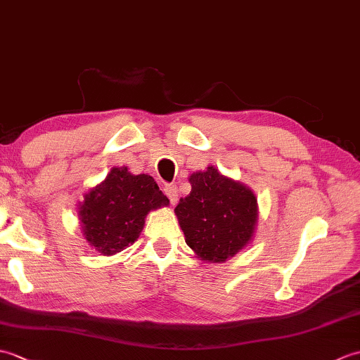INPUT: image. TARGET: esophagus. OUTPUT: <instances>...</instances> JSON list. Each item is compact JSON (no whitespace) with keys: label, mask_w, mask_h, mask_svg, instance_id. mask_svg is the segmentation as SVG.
Wrapping results in <instances>:
<instances>
[{"label":"esophagus","mask_w":360,"mask_h":360,"mask_svg":"<svg viewBox=\"0 0 360 360\" xmlns=\"http://www.w3.org/2000/svg\"><path fill=\"white\" fill-rule=\"evenodd\" d=\"M164 192L168 196V200H170L172 205L178 202V188H176V186H165Z\"/></svg>","instance_id":"34e87169"}]
</instances>
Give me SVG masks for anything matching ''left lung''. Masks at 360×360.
<instances>
[{
    "instance_id": "left-lung-1",
    "label": "left lung",
    "mask_w": 360,
    "mask_h": 360,
    "mask_svg": "<svg viewBox=\"0 0 360 360\" xmlns=\"http://www.w3.org/2000/svg\"><path fill=\"white\" fill-rule=\"evenodd\" d=\"M188 181L192 192L174 209L187 246L204 262L224 263L254 238L257 198L248 186L221 174L213 165L195 172Z\"/></svg>"
}]
</instances>
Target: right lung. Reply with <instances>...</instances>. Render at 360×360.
I'll use <instances>...</instances> for the list:
<instances>
[{"mask_svg": "<svg viewBox=\"0 0 360 360\" xmlns=\"http://www.w3.org/2000/svg\"><path fill=\"white\" fill-rule=\"evenodd\" d=\"M156 181L112 167L105 181L85 193L79 207L82 232L102 255H114L137 241L148 212L168 205Z\"/></svg>", "mask_w": 360, "mask_h": 360, "instance_id": "add662e5", "label": "right lung"}]
</instances>
